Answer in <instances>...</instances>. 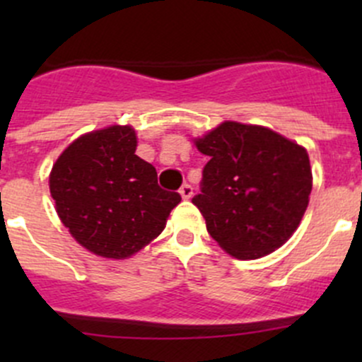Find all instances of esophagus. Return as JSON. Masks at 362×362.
I'll use <instances>...</instances> for the list:
<instances>
[{
	"label": "esophagus",
	"mask_w": 362,
	"mask_h": 362,
	"mask_svg": "<svg viewBox=\"0 0 362 362\" xmlns=\"http://www.w3.org/2000/svg\"><path fill=\"white\" fill-rule=\"evenodd\" d=\"M178 192H180L182 198L189 199V198H191V196H192V187H191V185H189V184H184V185H182V187H180V191H178Z\"/></svg>",
	"instance_id": "esophagus-1"
}]
</instances>
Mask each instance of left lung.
Listing matches in <instances>:
<instances>
[{
  "mask_svg": "<svg viewBox=\"0 0 362 362\" xmlns=\"http://www.w3.org/2000/svg\"><path fill=\"white\" fill-rule=\"evenodd\" d=\"M194 144L210 158L192 203L211 238L236 259H259L282 247L312 192L305 148L268 127L233 120Z\"/></svg>",
  "mask_w": 362,
  "mask_h": 362,
  "instance_id": "1",
  "label": "left lung"
}]
</instances>
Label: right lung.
Here are the masks:
<instances>
[{
    "label": "right lung",
    "instance_id": "1",
    "mask_svg": "<svg viewBox=\"0 0 362 362\" xmlns=\"http://www.w3.org/2000/svg\"><path fill=\"white\" fill-rule=\"evenodd\" d=\"M131 126L76 138L50 171V194L61 222L93 254L126 259L160 235L178 192L164 191L158 171L138 158Z\"/></svg>",
    "mask_w": 362,
    "mask_h": 362
}]
</instances>
